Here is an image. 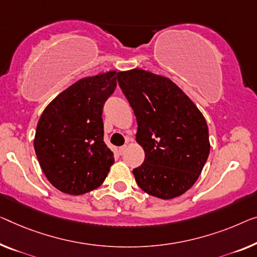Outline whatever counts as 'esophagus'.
<instances>
[{
	"label": "esophagus",
	"mask_w": 257,
	"mask_h": 257,
	"mask_svg": "<svg viewBox=\"0 0 257 257\" xmlns=\"http://www.w3.org/2000/svg\"><path fill=\"white\" fill-rule=\"evenodd\" d=\"M125 150H127V145H123V147H120L118 148V152H120V155H124Z\"/></svg>",
	"instance_id": "1"
}]
</instances>
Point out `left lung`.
Returning a JSON list of instances; mask_svg holds the SVG:
<instances>
[{
	"instance_id": "obj_1",
	"label": "left lung",
	"mask_w": 257,
	"mask_h": 257,
	"mask_svg": "<svg viewBox=\"0 0 257 257\" xmlns=\"http://www.w3.org/2000/svg\"><path fill=\"white\" fill-rule=\"evenodd\" d=\"M117 82L135 113L136 140L145 159L134 168L140 188L171 200L200 177L210 152L209 129L194 102L171 79L133 69L117 72Z\"/></svg>"
}]
</instances>
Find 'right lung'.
I'll return each mask as SVG.
<instances>
[{
	"instance_id": "1",
	"label": "right lung",
	"mask_w": 257,
	"mask_h": 257,
	"mask_svg": "<svg viewBox=\"0 0 257 257\" xmlns=\"http://www.w3.org/2000/svg\"><path fill=\"white\" fill-rule=\"evenodd\" d=\"M115 71L79 79L46 107L34 150L56 189L82 195L104 182L114 163L104 142L102 108L116 89Z\"/></svg>"
}]
</instances>
